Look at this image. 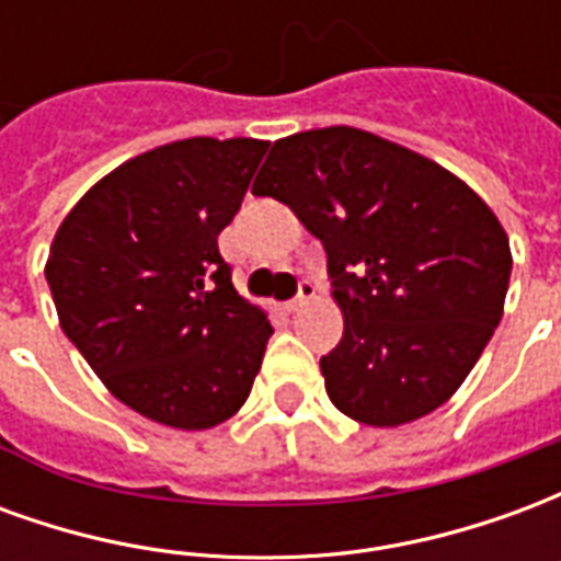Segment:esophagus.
I'll list each match as a JSON object with an SVG mask.
<instances>
[{"label":"esophagus","mask_w":561,"mask_h":561,"mask_svg":"<svg viewBox=\"0 0 561 561\" xmlns=\"http://www.w3.org/2000/svg\"><path fill=\"white\" fill-rule=\"evenodd\" d=\"M312 297H316V285H312L309 279H300V285H297V297H294V300H288V309H291V312H297V309H300L304 304H309Z\"/></svg>","instance_id":"1"}]
</instances>
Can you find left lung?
<instances>
[{"instance_id":"1","label":"left lung","mask_w":561,"mask_h":561,"mask_svg":"<svg viewBox=\"0 0 561 561\" xmlns=\"http://www.w3.org/2000/svg\"><path fill=\"white\" fill-rule=\"evenodd\" d=\"M252 195L288 204L328 252L345 318L321 357L330 402L402 426L450 400L505 309L511 245L493 209L442 164L352 126L276 140Z\"/></svg>"}]
</instances>
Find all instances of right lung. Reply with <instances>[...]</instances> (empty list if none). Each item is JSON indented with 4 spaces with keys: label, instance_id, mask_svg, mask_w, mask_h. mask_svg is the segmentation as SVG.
Wrapping results in <instances>:
<instances>
[{
    "label": "right lung",
    "instance_id": "right-lung-1",
    "mask_svg": "<svg viewBox=\"0 0 561 561\" xmlns=\"http://www.w3.org/2000/svg\"><path fill=\"white\" fill-rule=\"evenodd\" d=\"M255 138L173 140L92 185L50 245L59 328L104 388L173 430L240 412L273 328L243 300L219 233L267 152Z\"/></svg>",
    "mask_w": 561,
    "mask_h": 561
}]
</instances>
